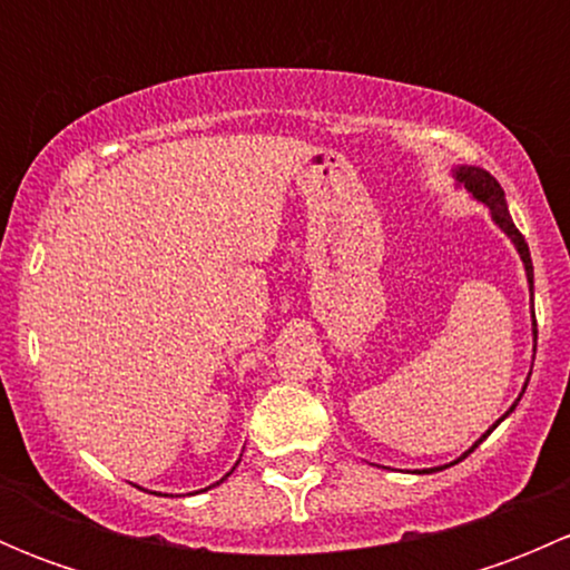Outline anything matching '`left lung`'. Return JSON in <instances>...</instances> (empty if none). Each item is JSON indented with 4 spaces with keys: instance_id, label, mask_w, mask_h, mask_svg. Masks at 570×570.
Masks as SVG:
<instances>
[{
    "instance_id": "left-lung-1",
    "label": "left lung",
    "mask_w": 570,
    "mask_h": 570,
    "mask_svg": "<svg viewBox=\"0 0 570 570\" xmlns=\"http://www.w3.org/2000/svg\"><path fill=\"white\" fill-rule=\"evenodd\" d=\"M458 181L461 184H465V187L471 189V193H474V198H480L482 204L488 206V209H491V215H493V220L499 223V228H502L504 234H508L510 239H513L515 243V248H519V253H521V258H524V267H527V281H530V289H532V258H530V245H527V239H524V234L519 232V228H515V223H513V217H510V212H508V204H504V189H502V184L497 181V178H493L491 174H485V170H480V168H458ZM534 336H538V331H534ZM521 400V396H519ZM519 400H515V405H519ZM513 405V407H515ZM513 407H510V411H513ZM508 411V413H510ZM508 413H504V416H508ZM502 416V419H504ZM502 419H499V422H502ZM497 422V424H499ZM497 424H493V428H497ZM491 428V430H493ZM491 430H488L485 435H491ZM485 435H482V439H485ZM480 439V441H482ZM480 441H476V444H480ZM474 444V446H476ZM474 446H471L469 452H474ZM469 452H465V455H469ZM463 455V458H465Z\"/></svg>"
}]
</instances>
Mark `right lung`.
Returning <instances> with one entry per match:
<instances>
[{"instance_id":"right-lung-1","label":"right lung","mask_w":570,"mask_h":570,"mask_svg":"<svg viewBox=\"0 0 570 570\" xmlns=\"http://www.w3.org/2000/svg\"><path fill=\"white\" fill-rule=\"evenodd\" d=\"M226 476H228V474H226Z\"/></svg>"}]
</instances>
